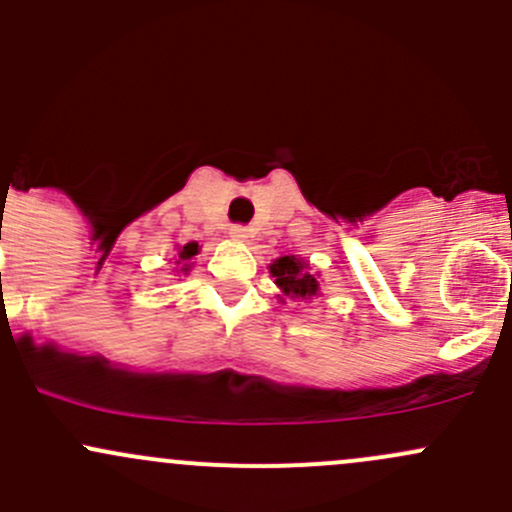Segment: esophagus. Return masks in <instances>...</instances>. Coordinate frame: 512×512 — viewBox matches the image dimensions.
<instances>
[{"label":"esophagus","mask_w":512,"mask_h":512,"mask_svg":"<svg viewBox=\"0 0 512 512\" xmlns=\"http://www.w3.org/2000/svg\"><path fill=\"white\" fill-rule=\"evenodd\" d=\"M230 237H232V240H237V242H245L247 237H250V230H247L245 225H232L230 227Z\"/></svg>","instance_id":"34e87169"}]
</instances>
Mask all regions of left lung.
<instances>
[{
  "label": "left lung",
  "mask_w": 512,
  "mask_h": 512,
  "mask_svg": "<svg viewBox=\"0 0 512 512\" xmlns=\"http://www.w3.org/2000/svg\"><path fill=\"white\" fill-rule=\"evenodd\" d=\"M270 272H272V277H275L277 287H280L287 297L309 299L312 294H317V289H319L317 277L309 275L307 262H302L299 257H294V255L280 257V260L272 262Z\"/></svg>",
  "instance_id": "left-lung-1"
}]
</instances>
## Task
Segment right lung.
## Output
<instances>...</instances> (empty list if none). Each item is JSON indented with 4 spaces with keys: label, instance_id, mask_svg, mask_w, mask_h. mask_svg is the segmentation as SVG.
<instances>
[{
    "label": "right lung",
    "instance_id": "obj_1",
    "mask_svg": "<svg viewBox=\"0 0 512 512\" xmlns=\"http://www.w3.org/2000/svg\"><path fill=\"white\" fill-rule=\"evenodd\" d=\"M193 255H198V245H195V242H188V245L180 250V260H190Z\"/></svg>",
    "mask_w": 512,
    "mask_h": 512
}]
</instances>
